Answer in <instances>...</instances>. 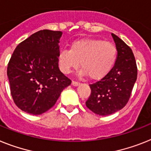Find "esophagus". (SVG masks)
Instances as JSON below:
<instances>
[{
  "label": "esophagus",
  "mask_w": 151,
  "mask_h": 151,
  "mask_svg": "<svg viewBox=\"0 0 151 151\" xmlns=\"http://www.w3.org/2000/svg\"><path fill=\"white\" fill-rule=\"evenodd\" d=\"M71 84L73 86H74V87H77V86L80 85V83H79V82H78V81H72V83H71Z\"/></svg>",
  "instance_id": "1"
}]
</instances>
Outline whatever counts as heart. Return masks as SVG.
<instances>
[{
  "label": "heart",
  "instance_id": "1",
  "mask_svg": "<svg viewBox=\"0 0 151 151\" xmlns=\"http://www.w3.org/2000/svg\"><path fill=\"white\" fill-rule=\"evenodd\" d=\"M117 48L113 43L100 39H81L73 41L69 50H60L58 64L63 73L68 74L81 67L80 75H89L92 80L103 78L116 63Z\"/></svg>",
  "mask_w": 151,
  "mask_h": 151
}]
</instances>
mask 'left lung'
<instances>
[{"label": "left lung", "mask_w": 151, "mask_h": 151, "mask_svg": "<svg viewBox=\"0 0 151 151\" xmlns=\"http://www.w3.org/2000/svg\"><path fill=\"white\" fill-rule=\"evenodd\" d=\"M111 35L117 48L116 63L101 81L90 84L91 93L86 101L87 108L101 116L112 114L124 107L137 78L132 50L114 34Z\"/></svg>", "instance_id": "obj_1"}]
</instances>
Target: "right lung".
I'll list each match as a JSON object with an SVG mask.
<instances>
[{
	"label": "right lung",
	"instance_id": "1",
	"mask_svg": "<svg viewBox=\"0 0 151 151\" xmlns=\"http://www.w3.org/2000/svg\"><path fill=\"white\" fill-rule=\"evenodd\" d=\"M61 31L39 30L18 44L7 74L15 104L39 115L51 108L71 81L58 68Z\"/></svg>",
	"mask_w": 151,
	"mask_h": 151
}]
</instances>
